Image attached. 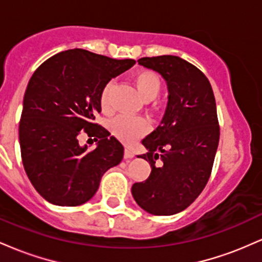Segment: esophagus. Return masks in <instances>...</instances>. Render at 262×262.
I'll use <instances>...</instances> for the list:
<instances>
[{
  "label": "esophagus",
  "instance_id": "obj_1",
  "mask_svg": "<svg viewBox=\"0 0 262 262\" xmlns=\"http://www.w3.org/2000/svg\"><path fill=\"white\" fill-rule=\"evenodd\" d=\"M132 158H134V152L132 151V150L129 149V148H125V150H124V159H132Z\"/></svg>",
  "mask_w": 262,
  "mask_h": 262
}]
</instances>
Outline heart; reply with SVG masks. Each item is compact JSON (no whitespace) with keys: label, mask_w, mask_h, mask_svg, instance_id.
Returning a JSON list of instances; mask_svg holds the SVG:
<instances>
[{"label":"heart","mask_w":262,"mask_h":262,"mask_svg":"<svg viewBox=\"0 0 262 262\" xmlns=\"http://www.w3.org/2000/svg\"><path fill=\"white\" fill-rule=\"evenodd\" d=\"M133 82L140 97L144 101H151L158 97L161 91V80L155 73L149 70H139L133 75ZM113 82L110 81L104 85L101 91L100 102L103 111L110 110L111 92ZM111 130L118 139L127 144L134 143L139 138L148 133L149 125L144 119L129 116H119L111 122Z\"/></svg>","instance_id":"b5f03b06"}]
</instances>
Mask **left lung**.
Instances as JSON below:
<instances>
[{"label": "left lung", "instance_id": "8db88e82", "mask_svg": "<svg viewBox=\"0 0 262 262\" xmlns=\"http://www.w3.org/2000/svg\"><path fill=\"white\" fill-rule=\"evenodd\" d=\"M164 77L169 89L161 124L143 140L149 150L139 156L151 172L132 187L135 202L154 215L182 212L208 182L219 143L214 93L200 69L179 56L138 60Z\"/></svg>", "mask_w": 262, "mask_h": 262}]
</instances>
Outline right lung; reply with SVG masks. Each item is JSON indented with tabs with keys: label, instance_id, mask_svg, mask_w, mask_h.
<instances>
[{
	"label": "right lung",
	"instance_id": "add662e5",
	"mask_svg": "<svg viewBox=\"0 0 262 262\" xmlns=\"http://www.w3.org/2000/svg\"><path fill=\"white\" fill-rule=\"evenodd\" d=\"M134 64L70 49L45 60L32 75L19 121L20 155L27 176L48 202H87L103 173L122 161L121 141L95 119L102 89ZM81 134L98 141L96 149L79 145Z\"/></svg>",
	"mask_w": 262,
	"mask_h": 262
}]
</instances>
